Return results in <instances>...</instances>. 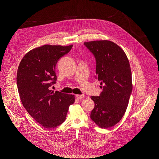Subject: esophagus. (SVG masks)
I'll list each match as a JSON object with an SVG mask.
<instances>
[{
    "label": "esophagus",
    "instance_id": "obj_1",
    "mask_svg": "<svg viewBox=\"0 0 159 159\" xmlns=\"http://www.w3.org/2000/svg\"><path fill=\"white\" fill-rule=\"evenodd\" d=\"M84 95H76V97L78 99L83 98H84Z\"/></svg>",
    "mask_w": 159,
    "mask_h": 159
}]
</instances>
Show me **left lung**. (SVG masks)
I'll return each mask as SVG.
<instances>
[{
	"label": "left lung",
	"instance_id": "left-lung-1",
	"mask_svg": "<svg viewBox=\"0 0 159 159\" xmlns=\"http://www.w3.org/2000/svg\"><path fill=\"white\" fill-rule=\"evenodd\" d=\"M84 45L95 58V78L103 89L100 96L91 97L95 107L91 119L100 128L113 127L124 116L132 92L129 61L122 48L111 41H92Z\"/></svg>",
	"mask_w": 159,
	"mask_h": 159
}]
</instances>
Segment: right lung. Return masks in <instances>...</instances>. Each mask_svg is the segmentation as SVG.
<instances>
[{
  "instance_id": "right-lung-1",
  "label": "right lung",
  "mask_w": 159,
  "mask_h": 159,
  "mask_svg": "<svg viewBox=\"0 0 159 159\" xmlns=\"http://www.w3.org/2000/svg\"><path fill=\"white\" fill-rule=\"evenodd\" d=\"M72 46L46 45L33 49L23 57L18 68L16 83L23 106L46 129L62 124L75 102L74 95L50 89L56 83L58 61Z\"/></svg>"
}]
</instances>
